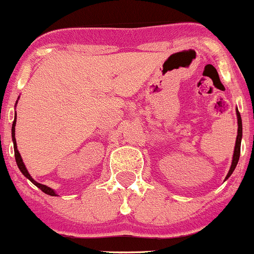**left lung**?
I'll use <instances>...</instances> for the list:
<instances>
[{"label":"left lung","mask_w":254,"mask_h":254,"mask_svg":"<svg viewBox=\"0 0 254 254\" xmlns=\"http://www.w3.org/2000/svg\"><path fill=\"white\" fill-rule=\"evenodd\" d=\"M237 117H238V136H237V140H235V146H234V154H233V160H232V164H231V169L228 172L226 179H228L232 175V173L234 172L235 167H237L238 161H239L240 157V144H241V138H243V123H241V117L239 111L237 109Z\"/></svg>","instance_id":"1"}]
</instances>
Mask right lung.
Segmentation results:
<instances>
[{
  "instance_id": "obj_1",
  "label": "right lung",
  "mask_w": 254,
  "mask_h": 254,
  "mask_svg": "<svg viewBox=\"0 0 254 254\" xmlns=\"http://www.w3.org/2000/svg\"><path fill=\"white\" fill-rule=\"evenodd\" d=\"M15 124H16V114H15V118H14V122H13V127H11V138H13V143H14V152H15V160H16V163H17V167H19V169L21 170V173L23 174L24 176L27 177V179L29 180L30 182L33 183V185H35L36 187L38 188H40L41 189L42 191H44V193H46V194H48V195H51V196H57V194H56V191L53 190V189L52 188H50V187H47V186H45V185H41V183H39V182H36L35 180H33V177L29 175V173H28V170H27V168H26V166H24V163H23V161H22V158H21V155H20V152H19V150H17V145H16V139H15Z\"/></svg>"
}]
</instances>
